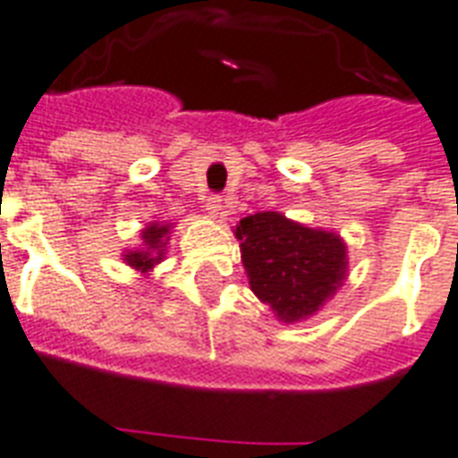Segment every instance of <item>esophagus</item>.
Returning a JSON list of instances; mask_svg holds the SVG:
<instances>
[{"instance_id":"1","label":"esophagus","mask_w":458,"mask_h":458,"mask_svg":"<svg viewBox=\"0 0 458 458\" xmlns=\"http://www.w3.org/2000/svg\"><path fill=\"white\" fill-rule=\"evenodd\" d=\"M220 211H223V199H220V196H208V199H206V213L216 218Z\"/></svg>"}]
</instances>
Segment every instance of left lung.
I'll list each match as a JSON object with an SVG mask.
<instances>
[{
	"instance_id": "1",
	"label": "left lung",
	"mask_w": 458,
	"mask_h": 458,
	"mask_svg": "<svg viewBox=\"0 0 458 458\" xmlns=\"http://www.w3.org/2000/svg\"><path fill=\"white\" fill-rule=\"evenodd\" d=\"M250 289L281 323L313 318L350 272L347 245L335 230L308 228L279 211H259L235 225Z\"/></svg>"
}]
</instances>
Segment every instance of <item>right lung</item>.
Listing matches in <instances>:
<instances>
[{"label": "right lung", "mask_w": 458, "mask_h": 458, "mask_svg": "<svg viewBox=\"0 0 458 458\" xmlns=\"http://www.w3.org/2000/svg\"><path fill=\"white\" fill-rule=\"evenodd\" d=\"M172 228L174 223L167 220H152L140 230V245L133 250H123V262L133 267L135 272L150 274L157 264L167 255L169 238H172Z\"/></svg>", "instance_id": "right-lung-1"}]
</instances>
